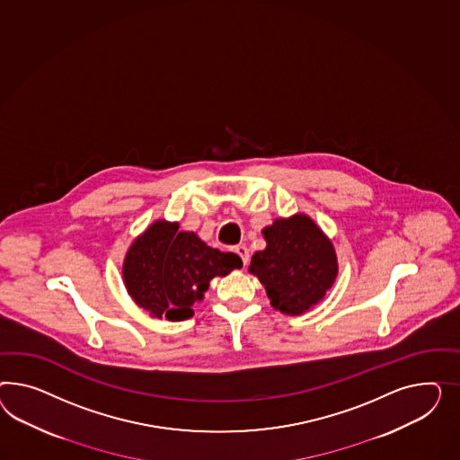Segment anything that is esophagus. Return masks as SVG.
<instances>
[{
    "instance_id": "esophagus-1",
    "label": "esophagus",
    "mask_w": 460,
    "mask_h": 460,
    "mask_svg": "<svg viewBox=\"0 0 460 460\" xmlns=\"http://www.w3.org/2000/svg\"><path fill=\"white\" fill-rule=\"evenodd\" d=\"M234 252H236L237 256L241 258V261H243V264L246 266L249 262V249L244 246V244H239V246H236L234 248Z\"/></svg>"
}]
</instances>
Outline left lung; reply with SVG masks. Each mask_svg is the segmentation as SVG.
<instances>
[{"label":"left lung","mask_w":460,"mask_h":460,"mask_svg":"<svg viewBox=\"0 0 460 460\" xmlns=\"http://www.w3.org/2000/svg\"><path fill=\"white\" fill-rule=\"evenodd\" d=\"M262 234L268 244L252 256L249 271L260 278L276 310L286 314L310 310L335 283L333 244L303 214L276 219Z\"/></svg>","instance_id":"1"}]
</instances>
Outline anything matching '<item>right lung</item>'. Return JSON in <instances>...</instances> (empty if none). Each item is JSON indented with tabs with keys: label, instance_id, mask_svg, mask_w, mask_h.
Instances as JSON below:
<instances>
[{
	"label": "right lung",
	"instance_id": "1",
	"mask_svg": "<svg viewBox=\"0 0 460 460\" xmlns=\"http://www.w3.org/2000/svg\"><path fill=\"white\" fill-rule=\"evenodd\" d=\"M177 224L157 221L136 239L124 262L128 295L154 318L181 322L192 316L214 276L243 266L234 252H221Z\"/></svg>",
	"mask_w": 460,
	"mask_h": 460
}]
</instances>
